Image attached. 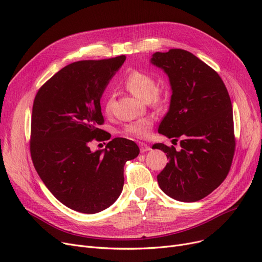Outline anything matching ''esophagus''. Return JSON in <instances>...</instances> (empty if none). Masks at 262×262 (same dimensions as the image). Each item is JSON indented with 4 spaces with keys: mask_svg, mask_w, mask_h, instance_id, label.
I'll return each mask as SVG.
<instances>
[{
    "mask_svg": "<svg viewBox=\"0 0 262 262\" xmlns=\"http://www.w3.org/2000/svg\"><path fill=\"white\" fill-rule=\"evenodd\" d=\"M139 147H140V152H141V153L148 152V150L150 149V147H149L147 144L143 143V142H140V143H139Z\"/></svg>",
    "mask_w": 262,
    "mask_h": 262,
    "instance_id": "34e87169",
    "label": "esophagus"
}]
</instances>
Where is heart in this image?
Here are the masks:
<instances>
[{
    "label": "heart",
    "mask_w": 262,
    "mask_h": 262,
    "mask_svg": "<svg viewBox=\"0 0 262 262\" xmlns=\"http://www.w3.org/2000/svg\"><path fill=\"white\" fill-rule=\"evenodd\" d=\"M123 86L129 91L136 98L142 100L143 102H150L153 104L159 103V95L157 81L150 74L134 70L129 72L123 80ZM113 106V96L109 95L105 102V110L109 113ZM153 127V120L149 118H142L136 121L129 122L123 128V134L133 138L144 139L150 135Z\"/></svg>",
    "instance_id": "obj_1"
}]
</instances>
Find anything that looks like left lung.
Returning <instances> with one entry per match:
<instances>
[{"label": "left lung", "mask_w": 262, "mask_h": 262, "mask_svg": "<svg viewBox=\"0 0 262 262\" xmlns=\"http://www.w3.org/2000/svg\"><path fill=\"white\" fill-rule=\"evenodd\" d=\"M150 63L168 75L172 89L158 133L175 141L181 138L180 150L153 145L169 158L157 175L159 187L176 201H200L223 183L235 153L229 94L213 69L188 51L156 52Z\"/></svg>", "instance_id": "obj_1"}]
</instances>
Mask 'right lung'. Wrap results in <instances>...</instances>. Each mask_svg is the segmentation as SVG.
<instances>
[{"instance_id":"add662e5","label":"right lung","mask_w":262,"mask_h":262,"mask_svg":"<svg viewBox=\"0 0 262 262\" xmlns=\"http://www.w3.org/2000/svg\"><path fill=\"white\" fill-rule=\"evenodd\" d=\"M125 59L121 55L68 64L38 90L34 100V167L55 198L81 213L100 212L118 200L124 185V164L140 152L138 145L125 138H115L95 152L89 147L93 139H107L98 127L104 123L100 101Z\"/></svg>"}]
</instances>
